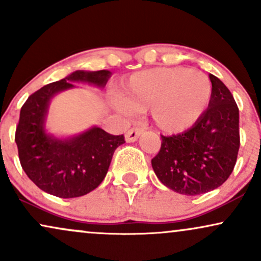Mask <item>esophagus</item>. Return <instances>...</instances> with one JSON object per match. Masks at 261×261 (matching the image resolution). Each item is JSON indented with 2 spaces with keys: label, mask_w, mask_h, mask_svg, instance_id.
<instances>
[{
  "label": "esophagus",
  "mask_w": 261,
  "mask_h": 261,
  "mask_svg": "<svg viewBox=\"0 0 261 261\" xmlns=\"http://www.w3.org/2000/svg\"><path fill=\"white\" fill-rule=\"evenodd\" d=\"M144 129L143 128H139V127H136V128H132L125 133V141L127 143H134V141L138 140V138H139L141 134H143Z\"/></svg>",
  "instance_id": "1"
}]
</instances>
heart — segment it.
<instances>
[{"instance_id":"heart-1","label":"heart","mask_w":261,"mask_h":261,"mask_svg":"<svg viewBox=\"0 0 261 261\" xmlns=\"http://www.w3.org/2000/svg\"><path fill=\"white\" fill-rule=\"evenodd\" d=\"M212 99L207 75L185 67H155L133 73L122 83L114 105L122 111H150L160 130L178 134L203 117Z\"/></svg>"}]
</instances>
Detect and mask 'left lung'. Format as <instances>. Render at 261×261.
<instances>
[{
  "label": "left lung",
  "instance_id": "obj_1",
  "mask_svg": "<svg viewBox=\"0 0 261 261\" xmlns=\"http://www.w3.org/2000/svg\"><path fill=\"white\" fill-rule=\"evenodd\" d=\"M212 99L203 117L184 133L161 137L151 160L167 188L186 196L205 194L223 185L232 173L240 149V112L232 94L209 73Z\"/></svg>",
  "mask_w": 261,
  "mask_h": 261
}]
</instances>
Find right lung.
<instances>
[{
    "label": "right lung",
    "instance_id": "1",
    "mask_svg": "<svg viewBox=\"0 0 261 261\" xmlns=\"http://www.w3.org/2000/svg\"><path fill=\"white\" fill-rule=\"evenodd\" d=\"M111 75L109 70H77L42 87L22 105L15 130L19 160L31 181L47 194L73 198L93 191L106 176L115 150L124 143L123 136H111L96 125L66 138L46 128L54 96L75 88L73 82L104 88Z\"/></svg>",
    "mask_w": 261,
    "mask_h": 261
}]
</instances>
